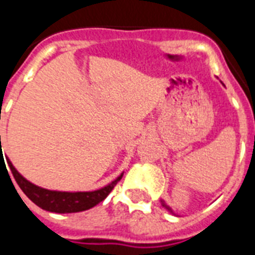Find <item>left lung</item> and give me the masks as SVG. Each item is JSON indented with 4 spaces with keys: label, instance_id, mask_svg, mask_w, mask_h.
Segmentation results:
<instances>
[{
    "label": "left lung",
    "instance_id": "1",
    "mask_svg": "<svg viewBox=\"0 0 255 255\" xmlns=\"http://www.w3.org/2000/svg\"><path fill=\"white\" fill-rule=\"evenodd\" d=\"M161 204H163V206H164V208H165V209H168V210H169L170 213H173V210L170 209L169 206H168V205H167V204H165V202H164V201H163V200H161ZM173 214H174V213H173Z\"/></svg>",
    "mask_w": 255,
    "mask_h": 255
}]
</instances>
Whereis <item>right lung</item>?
<instances>
[{
    "label": "right lung",
    "instance_id": "right-lung-1",
    "mask_svg": "<svg viewBox=\"0 0 255 255\" xmlns=\"http://www.w3.org/2000/svg\"><path fill=\"white\" fill-rule=\"evenodd\" d=\"M1 144V136H0ZM2 147V145H0ZM2 160V152H1ZM7 165H9L11 173H13L15 181L22 189V192L31 200V201L47 212H54V213H77V212H83V210L91 209L99 202H102L108 194L111 193L114 186L120 181L123 177V173L119 177H116L114 181H111L108 185L103 186L98 190L92 192H59V190H50L41 188V186L34 185L33 182L26 180L19 172H18L9 159H6Z\"/></svg>",
    "mask_w": 255,
    "mask_h": 255
}]
</instances>
